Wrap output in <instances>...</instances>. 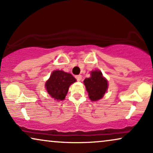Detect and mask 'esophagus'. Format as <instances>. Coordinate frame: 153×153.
Returning a JSON list of instances; mask_svg holds the SVG:
<instances>
[{"label":"esophagus","mask_w":153,"mask_h":153,"mask_svg":"<svg viewBox=\"0 0 153 153\" xmlns=\"http://www.w3.org/2000/svg\"><path fill=\"white\" fill-rule=\"evenodd\" d=\"M75 77H76V80L78 81H80L81 80V79H82V76H81V75H77V76H76Z\"/></svg>","instance_id":"34e87169"}]
</instances>
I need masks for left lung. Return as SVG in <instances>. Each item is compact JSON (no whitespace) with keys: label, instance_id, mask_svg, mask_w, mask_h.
Segmentation results:
<instances>
[{"label":"left lung","instance_id":"1","mask_svg":"<svg viewBox=\"0 0 153 153\" xmlns=\"http://www.w3.org/2000/svg\"><path fill=\"white\" fill-rule=\"evenodd\" d=\"M84 84L92 101L100 100L104 96L108 88V82L99 70L91 72V77L84 79Z\"/></svg>","mask_w":153,"mask_h":153}]
</instances>
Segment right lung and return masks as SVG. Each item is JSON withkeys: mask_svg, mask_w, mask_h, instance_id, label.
Wrapping results in <instances>:
<instances>
[{"mask_svg": "<svg viewBox=\"0 0 153 153\" xmlns=\"http://www.w3.org/2000/svg\"><path fill=\"white\" fill-rule=\"evenodd\" d=\"M76 79L69 73L62 70H55L45 82L48 94L56 100H62L68 92L69 86L74 84Z\"/></svg>", "mask_w": 153, "mask_h": 153, "instance_id": "add662e5", "label": "right lung"}]
</instances>
